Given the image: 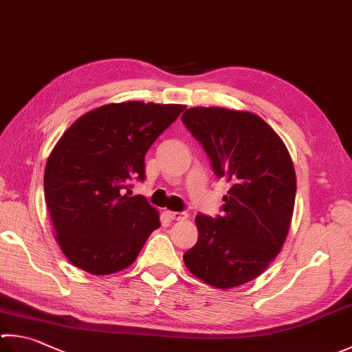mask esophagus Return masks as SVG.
Returning <instances> with one entry per match:
<instances>
[{"instance_id": "1", "label": "esophagus", "mask_w": 352, "mask_h": 352, "mask_svg": "<svg viewBox=\"0 0 352 352\" xmlns=\"http://www.w3.org/2000/svg\"><path fill=\"white\" fill-rule=\"evenodd\" d=\"M165 214H167L171 221H184V219H187L188 214L184 213V211H170L167 210L165 211Z\"/></svg>"}]
</instances>
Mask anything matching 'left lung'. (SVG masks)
Listing matches in <instances>:
<instances>
[{"mask_svg": "<svg viewBox=\"0 0 352 352\" xmlns=\"http://www.w3.org/2000/svg\"><path fill=\"white\" fill-rule=\"evenodd\" d=\"M182 122L202 144L214 175L231 185L222 216H196L199 237L184 262L211 287H239L261 276L287 239L296 199L293 161L279 135L250 111L193 107Z\"/></svg>", "mask_w": 352, "mask_h": 352, "instance_id": "1", "label": "left lung"}]
</instances>
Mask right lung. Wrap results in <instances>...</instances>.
<instances>
[{"mask_svg": "<svg viewBox=\"0 0 352 352\" xmlns=\"http://www.w3.org/2000/svg\"><path fill=\"white\" fill-rule=\"evenodd\" d=\"M185 110L179 104L129 101L82 115L59 139L44 171V197L65 257L90 274L130 267L159 213L144 196H129L144 181V157ZM128 193H124V190Z\"/></svg>", "mask_w": 352, "mask_h": 352, "instance_id": "right-lung-1", "label": "right lung"}]
</instances>
